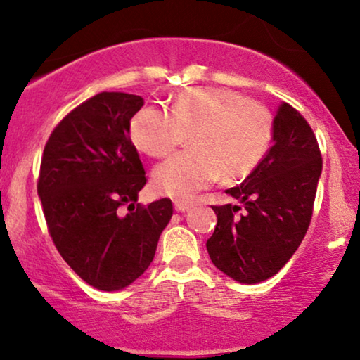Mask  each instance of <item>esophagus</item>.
<instances>
[{
    "instance_id": "1",
    "label": "esophagus",
    "mask_w": 360,
    "mask_h": 360,
    "mask_svg": "<svg viewBox=\"0 0 360 360\" xmlns=\"http://www.w3.org/2000/svg\"><path fill=\"white\" fill-rule=\"evenodd\" d=\"M193 206V204L191 202H188V201H176L174 202V209L177 212H184V211H188V209Z\"/></svg>"
}]
</instances>
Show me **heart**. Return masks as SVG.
Masks as SVG:
<instances>
[{"mask_svg": "<svg viewBox=\"0 0 360 360\" xmlns=\"http://www.w3.org/2000/svg\"><path fill=\"white\" fill-rule=\"evenodd\" d=\"M131 141L141 153L166 158L189 136L191 151L154 169L159 194L189 199L217 177L244 179L259 166L274 139V116L266 104L227 88L181 91L171 112L144 106L129 124Z\"/></svg>", "mask_w": 360, "mask_h": 360, "instance_id": "obj_1", "label": "heart"}]
</instances>
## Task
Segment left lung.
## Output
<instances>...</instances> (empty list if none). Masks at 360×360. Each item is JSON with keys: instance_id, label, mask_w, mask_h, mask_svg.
<instances>
[{"instance_id": "left-lung-1", "label": "left lung", "mask_w": 360, "mask_h": 360, "mask_svg": "<svg viewBox=\"0 0 360 360\" xmlns=\"http://www.w3.org/2000/svg\"><path fill=\"white\" fill-rule=\"evenodd\" d=\"M322 156L312 127L290 104L274 117V144L243 184L226 193L243 204L212 206L217 216L207 239L209 257L234 281L256 284L292 257L312 219Z\"/></svg>"}]
</instances>
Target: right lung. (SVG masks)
<instances>
[{"mask_svg": "<svg viewBox=\"0 0 360 360\" xmlns=\"http://www.w3.org/2000/svg\"><path fill=\"white\" fill-rule=\"evenodd\" d=\"M143 104L136 94L103 91L58 122L41 158L49 236L68 266L99 290H120L148 269L172 216L167 198L138 202L148 179L129 124Z\"/></svg>", "mask_w": 360, "mask_h": 360, "instance_id": "right-lung-1", "label": "right lung"}]
</instances>
